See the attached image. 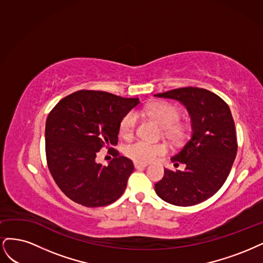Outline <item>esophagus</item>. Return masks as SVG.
I'll return each mask as SVG.
<instances>
[{
  "instance_id": "1",
  "label": "esophagus",
  "mask_w": 263,
  "mask_h": 263,
  "mask_svg": "<svg viewBox=\"0 0 263 263\" xmlns=\"http://www.w3.org/2000/svg\"><path fill=\"white\" fill-rule=\"evenodd\" d=\"M147 166V164H141V163H134V167L137 168V169H141V168H144V167H146Z\"/></svg>"
}]
</instances>
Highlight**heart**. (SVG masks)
Returning <instances> with one entry per match:
<instances>
[{
	"label": "heart",
	"instance_id": "obj_1",
	"mask_svg": "<svg viewBox=\"0 0 263 263\" xmlns=\"http://www.w3.org/2000/svg\"><path fill=\"white\" fill-rule=\"evenodd\" d=\"M146 114L156 120L165 134L172 139H177L181 135V129L178 125L180 119V111L176 106L168 103H157L146 108ZM138 116L134 111L126 114L120 121V134L124 138H129L134 132L137 125ZM124 154L132 160L141 164H146L164 155L167 152V146L164 143H154L146 140H135L126 144L123 147Z\"/></svg>",
	"mask_w": 263,
	"mask_h": 263
}]
</instances>
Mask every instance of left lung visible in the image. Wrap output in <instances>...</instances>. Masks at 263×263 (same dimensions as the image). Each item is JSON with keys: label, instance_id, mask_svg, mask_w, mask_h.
Returning a JSON list of instances; mask_svg holds the SVG:
<instances>
[{"label": "left lung", "instance_id": "left-lung-1", "mask_svg": "<svg viewBox=\"0 0 263 263\" xmlns=\"http://www.w3.org/2000/svg\"><path fill=\"white\" fill-rule=\"evenodd\" d=\"M155 96L180 101L187 107L192 124L191 138L172 157L175 165H185L184 171L165 168L155 191L171 204L196 205L221 189L231 173L238 148L231 109L204 88L182 87Z\"/></svg>", "mask_w": 263, "mask_h": 263}]
</instances>
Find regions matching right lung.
<instances>
[{
	"label": "right lung",
	"mask_w": 263,
	"mask_h": 263,
	"mask_svg": "<svg viewBox=\"0 0 263 263\" xmlns=\"http://www.w3.org/2000/svg\"><path fill=\"white\" fill-rule=\"evenodd\" d=\"M140 104L107 91L79 90L64 97L46 121V156L58 187L87 208L106 206L119 199L134 171L132 160L114 149L108 166L96 163L103 147L117 145L122 118Z\"/></svg>",
	"instance_id": "right-lung-1"
}]
</instances>
